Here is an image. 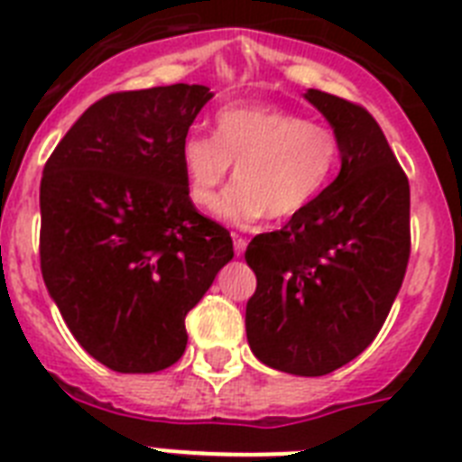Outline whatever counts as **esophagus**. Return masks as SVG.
I'll use <instances>...</instances> for the list:
<instances>
[{
    "label": "esophagus",
    "mask_w": 462,
    "mask_h": 462,
    "mask_svg": "<svg viewBox=\"0 0 462 462\" xmlns=\"http://www.w3.org/2000/svg\"><path fill=\"white\" fill-rule=\"evenodd\" d=\"M232 244H235V254L242 255L244 251H246V237H242V235H232Z\"/></svg>",
    "instance_id": "esophagus-1"
}]
</instances>
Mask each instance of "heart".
<instances>
[{"label": "heart", "mask_w": 462, "mask_h": 462, "mask_svg": "<svg viewBox=\"0 0 462 462\" xmlns=\"http://www.w3.org/2000/svg\"><path fill=\"white\" fill-rule=\"evenodd\" d=\"M340 164V138L327 124L265 106H230L213 119V135L189 131L180 143L188 195L199 208L218 204L230 178L237 185L218 213L237 225L291 218L317 199Z\"/></svg>", "instance_id": "heart-1"}]
</instances>
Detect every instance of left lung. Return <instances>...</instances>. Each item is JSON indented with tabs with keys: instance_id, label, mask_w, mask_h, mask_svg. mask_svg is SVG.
Returning a JSON list of instances; mask_svg holds the SVG:
<instances>
[{
	"instance_id": "left-lung-1",
	"label": "left lung",
	"mask_w": 462,
	"mask_h": 462,
	"mask_svg": "<svg viewBox=\"0 0 462 462\" xmlns=\"http://www.w3.org/2000/svg\"><path fill=\"white\" fill-rule=\"evenodd\" d=\"M305 98L338 134L340 173L246 246L255 273L246 338L273 369L327 375L362 355L390 315L409 265L411 192L369 110L317 88Z\"/></svg>"
}]
</instances>
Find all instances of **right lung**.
I'll list each match as a JSON object with an SVG mask.
<instances>
[{"label": "right lung", "instance_id": "add662e5", "mask_svg": "<svg viewBox=\"0 0 462 462\" xmlns=\"http://www.w3.org/2000/svg\"><path fill=\"white\" fill-rule=\"evenodd\" d=\"M201 84L110 93L63 135L40 185L42 277L77 343L107 369L154 374L232 261V237L188 195L180 143Z\"/></svg>", "mask_w": 462, "mask_h": 462}]
</instances>
